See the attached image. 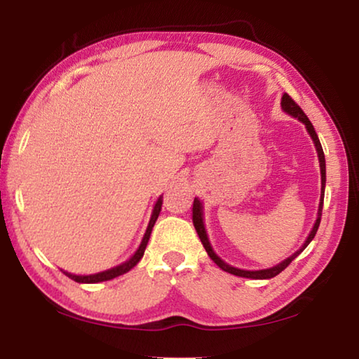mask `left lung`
<instances>
[{"label":"left lung","mask_w":359,"mask_h":359,"mask_svg":"<svg viewBox=\"0 0 359 359\" xmlns=\"http://www.w3.org/2000/svg\"><path fill=\"white\" fill-rule=\"evenodd\" d=\"M282 109L287 114H290L291 117L297 118L299 121H302L304 125H306V128L309 131V135H311L312 141L315 144V149H317V154H318V161H320V172H321V196H320V205H318V215H317V220H315L313 228L311 231V234H309V238L304 242V245L297 250L296 253L291 255L285 261H282L280 264H277L274 267H269V269H261V271H244V269H238V267H233L229 266L228 263H224V261L218 257V255L212 250V245L209 242L208 238V233H205V228H204V217H203V203L199 201L198 198H194L193 201V224H194V229H196V233L199 236V239H201L203 245L205 248V252L210 257V259L214 261V263L223 269L224 272H229V274L233 276H238V277H247V278H255V280H263V278H272L280 274V272L285 269V267H288V264L293 261L297 255H301V252L306 248L309 244H311V241L315 238V234H317L318 226H320V222H321V210H323V199H325V185H326V165H325V154H323V149H321V144H320V139L317 136V133H315L313 125L311 123V120L307 118V115L304 114L302 109L296 104V102L291 100V96L285 93L282 96Z\"/></svg>","instance_id":"8db88e82"}]
</instances>
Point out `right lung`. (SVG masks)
Returning a JSON list of instances; mask_svg holds the SVG:
<instances>
[{
  "label": "right lung",
  "instance_id": "right-lung-1",
  "mask_svg": "<svg viewBox=\"0 0 359 359\" xmlns=\"http://www.w3.org/2000/svg\"><path fill=\"white\" fill-rule=\"evenodd\" d=\"M161 204H163V198L160 196V198H158V201L155 203V205H154V212H151L149 226H147V229H145V234H144V238H142L141 245H139L136 253L133 255V257L128 261H125V263H121L118 266L112 267V269L102 271V272H98V274H92V276H74V274H69V272H65V274L68 276L69 278H72V280H74V282H77V283H98V282L111 280V278H115V277H118V276H123L125 272L131 271L133 267H135L139 263V261H141V258L144 257L145 247H147V242H149L150 234H151V228H154L156 218H158V215H160Z\"/></svg>",
  "mask_w": 359,
  "mask_h": 359
}]
</instances>
